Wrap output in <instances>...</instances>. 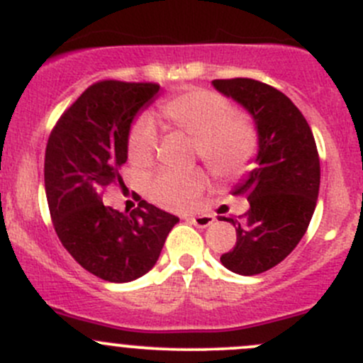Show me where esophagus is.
<instances>
[{
	"instance_id": "34e87169",
	"label": "esophagus",
	"mask_w": 363,
	"mask_h": 363,
	"mask_svg": "<svg viewBox=\"0 0 363 363\" xmlns=\"http://www.w3.org/2000/svg\"><path fill=\"white\" fill-rule=\"evenodd\" d=\"M188 221L191 225L199 226V228H207V226H211L214 223V218L212 216H191V218H188Z\"/></svg>"
}]
</instances>
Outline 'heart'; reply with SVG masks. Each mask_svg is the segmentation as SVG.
<instances>
[{
	"mask_svg": "<svg viewBox=\"0 0 363 363\" xmlns=\"http://www.w3.org/2000/svg\"><path fill=\"white\" fill-rule=\"evenodd\" d=\"M161 113L177 130L196 140V151L219 177L240 174L256 152V133L247 121L235 117L233 105L207 89H188L161 104ZM156 128L140 117L128 137V156L138 167H147L156 152ZM207 188L200 170H164L152 179L149 195L156 203L174 211L188 207Z\"/></svg>",
	"mask_w": 363,
	"mask_h": 363,
	"instance_id": "1",
	"label": "heart"
}]
</instances>
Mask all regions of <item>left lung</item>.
<instances>
[{"instance_id": "obj_1", "label": "left lung", "mask_w": 363, "mask_h": 363, "mask_svg": "<svg viewBox=\"0 0 363 363\" xmlns=\"http://www.w3.org/2000/svg\"><path fill=\"white\" fill-rule=\"evenodd\" d=\"M212 86L250 112L258 135L255 168L233 188L250 211L223 219L235 226L237 242L221 256L232 272L255 276L283 262L306 233L320 191V156L306 117L276 87L252 79Z\"/></svg>"}]
</instances>
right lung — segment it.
I'll return each mask as SVG.
<instances>
[{
    "instance_id": "obj_1",
    "label": "right lung",
    "mask_w": 363,
    "mask_h": 363,
    "mask_svg": "<svg viewBox=\"0 0 363 363\" xmlns=\"http://www.w3.org/2000/svg\"><path fill=\"white\" fill-rule=\"evenodd\" d=\"M160 84L101 80L54 126L45 149V193L57 237L77 263L108 283H130L155 267L177 216L138 202L130 214L105 207L101 189L123 181L128 137Z\"/></svg>"
}]
</instances>
